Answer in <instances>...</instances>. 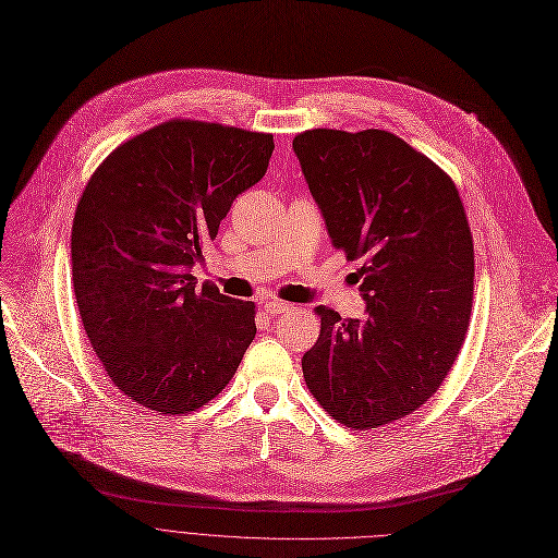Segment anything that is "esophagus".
I'll list each match as a JSON object with an SVG mask.
<instances>
[{"mask_svg": "<svg viewBox=\"0 0 558 558\" xmlns=\"http://www.w3.org/2000/svg\"><path fill=\"white\" fill-rule=\"evenodd\" d=\"M260 304H264L266 313H270V315H281V313H288L292 308V304L281 302V300H264Z\"/></svg>", "mask_w": 558, "mask_h": 558, "instance_id": "34e87169", "label": "esophagus"}]
</instances>
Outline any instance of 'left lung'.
Listing matches in <instances>:
<instances>
[{
	"instance_id": "1",
	"label": "left lung",
	"mask_w": 558,
	"mask_h": 558,
	"mask_svg": "<svg viewBox=\"0 0 558 558\" xmlns=\"http://www.w3.org/2000/svg\"><path fill=\"white\" fill-rule=\"evenodd\" d=\"M333 247L363 260L365 319L317 308L302 357L311 395L369 430L428 401L462 349L473 306V236L452 180L385 130H306L292 140Z\"/></svg>"
}]
</instances>
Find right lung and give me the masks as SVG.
<instances>
[{
  "mask_svg": "<svg viewBox=\"0 0 558 558\" xmlns=\"http://www.w3.org/2000/svg\"><path fill=\"white\" fill-rule=\"evenodd\" d=\"M272 150L266 133L173 119L89 178L72 227L74 294L92 349L135 403L186 414L236 374L256 336L254 302L198 286L191 268Z\"/></svg>",
  "mask_w": 558,
  "mask_h": 558,
  "instance_id": "add662e5",
  "label": "right lung"
}]
</instances>
